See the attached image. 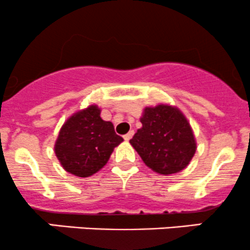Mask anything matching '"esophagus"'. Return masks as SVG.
Returning a JSON list of instances; mask_svg holds the SVG:
<instances>
[{
  "label": "esophagus",
  "instance_id": "1",
  "mask_svg": "<svg viewBox=\"0 0 250 250\" xmlns=\"http://www.w3.org/2000/svg\"><path fill=\"white\" fill-rule=\"evenodd\" d=\"M133 135H134V131L130 130L129 133H127V134H125V135H123V139H125V141H129V140L133 138Z\"/></svg>",
  "mask_w": 250,
  "mask_h": 250
}]
</instances>
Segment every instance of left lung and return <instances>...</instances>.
Masks as SVG:
<instances>
[{
	"mask_svg": "<svg viewBox=\"0 0 250 250\" xmlns=\"http://www.w3.org/2000/svg\"><path fill=\"white\" fill-rule=\"evenodd\" d=\"M140 121L142 128L129 142L149 168L167 175L188 165L196 153V140L179 109L165 104L148 106Z\"/></svg>",
	"mask_w": 250,
	"mask_h": 250,
	"instance_id": "1",
	"label": "left lung"
}]
</instances>
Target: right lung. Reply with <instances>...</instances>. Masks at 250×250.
Masks as SVG:
<instances>
[{"mask_svg":"<svg viewBox=\"0 0 250 250\" xmlns=\"http://www.w3.org/2000/svg\"><path fill=\"white\" fill-rule=\"evenodd\" d=\"M122 141L115 133L114 125L101 119L98 106L90 105L64 123L54 152L65 171L85 178L100 171Z\"/></svg>","mask_w":250,"mask_h":250,"instance_id":"right-lung-1","label":"right lung"}]
</instances>
